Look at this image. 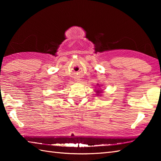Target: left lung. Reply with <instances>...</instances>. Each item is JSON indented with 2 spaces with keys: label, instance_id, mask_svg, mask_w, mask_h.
<instances>
[{
  "label": "left lung",
  "instance_id": "1",
  "mask_svg": "<svg viewBox=\"0 0 161 161\" xmlns=\"http://www.w3.org/2000/svg\"><path fill=\"white\" fill-rule=\"evenodd\" d=\"M97 88H97V89H95V93H96V94H95V95H96L97 96H101V95H103L102 94V93H103V92H102L103 91L99 89V88H100V87H102V85H101L100 84H97Z\"/></svg>",
  "mask_w": 161,
  "mask_h": 161
}]
</instances>
